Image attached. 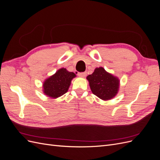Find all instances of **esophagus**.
Wrapping results in <instances>:
<instances>
[{
  "label": "esophagus",
  "instance_id": "34e87169",
  "mask_svg": "<svg viewBox=\"0 0 160 160\" xmlns=\"http://www.w3.org/2000/svg\"><path fill=\"white\" fill-rule=\"evenodd\" d=\"M78 75L81 77H85L87 75V72H79Z\"/></svg>",
  "mask_w": 160,
  "mask_h": 160
}]
</instances>
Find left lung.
<instances>
[{"label": "left lung", "instance_id": "left-lung-1", "mask_svg": "<svg viewBox=\"0 0 160 160\" xmlns=\"http://www.w3.org/2000/svg\"><path fill=\"white\" fill-rule=\"evenodd\" d=\"M87 79L92 93L101 99H111L118 93L119 79L106 71L103 67L96 68L93 73L87 77Z\"/></svg>", "mask_w": 160, "mask_h": 160}]
</instances>
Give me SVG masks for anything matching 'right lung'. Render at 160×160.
<instances>
[{"label": "right lung", "mask_w": 160, "mask_h": 160, "mask_svg": "<svg viewBox=\"0 0 160 160\" xmlns=\"http://www.w3.org/2000/svg\"><path fill=\"white\" fill-rule=\"evenodd\" d=\"M76 77L72 72L65 68L58 70L54 75L47 78L43 83V93L51 98H57L66 93L71 80Z\"/></svg>", "instance_id": "add662e5"}]
</instances>
